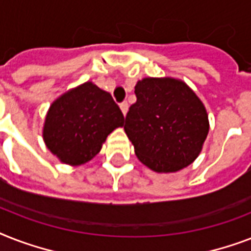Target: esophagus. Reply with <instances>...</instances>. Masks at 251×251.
<instances>
[{"instance_id":"esophagus-1","label":"esophagus","mask_w":251,"mask_h":251,"mask_svg":"<svg viewBox=\"0 0 251 251\" xmlns=\"http://www.w3.org/2000/svg\"><path fill=\"white\" fill-rule=\"evenodd\" d=\"M120 108H121L122 113L125 116V114L127 113V109H129V104H127V101H122L121 104H120Z\"/></svg>"}]
</instances>
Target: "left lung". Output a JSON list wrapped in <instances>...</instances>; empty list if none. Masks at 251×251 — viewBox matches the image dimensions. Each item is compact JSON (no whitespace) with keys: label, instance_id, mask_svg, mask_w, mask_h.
Instances as JSON below:
<instances>
[{"label":"left lung","instance_id":"left-lung-1","mask_svg":"<svg viewBox=\"0 0 251 251\" xmlns=\"http://www.w3.org/2000/svg\"><path fill=\"white\" fill-rule=\"evenodd\" d=\"M125 129L138 159L155 172H176L195 160L208 134V117L198 96L177 79L145 78Z\"/></svg>","mask_w":251,"mask_h":251}]
</instances>
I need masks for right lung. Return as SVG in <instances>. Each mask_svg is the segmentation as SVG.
I'll list each match as a JSON object with an SVG mask.
<instances>
[{
	"label": "right lung",
	"instance_id": "add662e5",
	"mask_svg": "<svg viewBox=\"0 0 251 251\" xmlns=\"http://www.w3.org/2000/svg\"><path fill=\"white\" fill-rule=\"evenodd\" d=\"M124 120L109 92L87 82L50 105L43 137L47 147L61 161L80 165L100 151L106 137L124 126Z\"/></svg>",
	"mask_w": 251,
	"mask_h": 251
}]
</instances>
